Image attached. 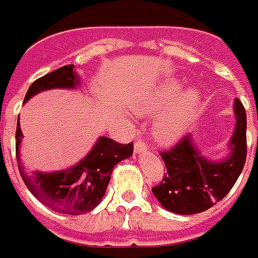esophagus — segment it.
I'll return each instance as SVG.
<instances>
[{"mask_svg": "<svg viewBox=\"0 0 258 258\" xmlns=\"http://www.w3.org/2000/svg\"><path fill=\"white\" fill-rule=\"evenodd\" d=\"M146 149H147V147H146V143L142 142V140H138V142L135 143V147H133V153H135V154H140V153H143Z\"/></svg>", "mask_w": 258, "mask_h": 258, "instance_id": "esophagus-1", "label": "esophagus"}]
</instances>
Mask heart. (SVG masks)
<instances>
[{
    "mask_svg": "<svg viewBox=\"0 0 258 258\" xmlns=\"http://www.w3.org/2000/svg\"><path fill=\"white\" fill-rule=\"evenodd\" d=\"M178 80H167L133 100V108L140 115H151L164 109L153 122L151 133L164 147L176 144L187 132L193 115L202 104L196 89L183 91Z\"/></svg>",
    "mask_w": 258,
    "mask_h": 258,
    "instance_id": "1",
    "label": "heart"
}]
</instances>
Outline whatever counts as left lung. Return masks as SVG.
<instances>
[{"mask_svg":"<svg viewBox=\"0 0 258 258\" xmlns=\"http://www.w3.org/2000/svg\"><path fill=\"white\" fill-rule=\"evenodd\" d=\"M233 114L235 127L224 158H207L191 133L171 151L162 153L167 173L151 191L165 210L180 215L203 213L221 202L233 187L244 167L247 149L246 111L237 98L233 101Z\"/></svg>","mask_w":258,"mask_h":258,"instance_id":"obj_1","label":"left lung"}]
</instances>
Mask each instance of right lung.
<instances>
[{
  "label": "right lung",
  "instance_id": "add662e5",
  "mask_svg": "<svg viewBox=\"0 0 258 258\" xmlns=\"http://www.w3.org/2000/svg\"><path fill=\"white\" fill-rule=\"evenodd\" d=\"M80 76L74 65H67L45 75L29 87L23 103L38 93L52 89L76 90ZM21 123L16 125V160L19 172L27 189L37 200L58 213L80 215L96 208L108 187L115 165L133 154L132 143L119 144L112 139L100 136L94 146L78 164L59 171H30L27 172L21 158Z\"/></svg>",
  "mask_w": 258,
  "mask_h": 258
}]
</instances>
